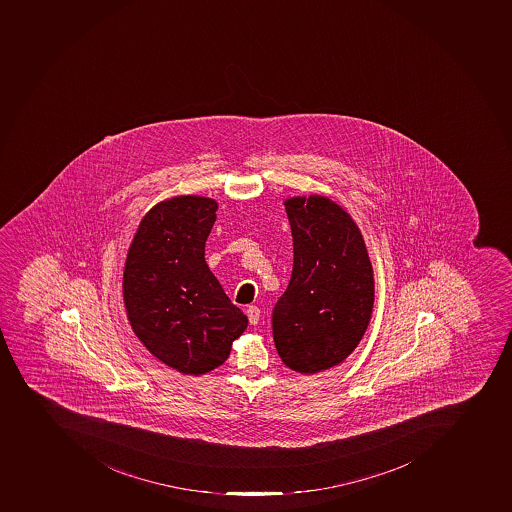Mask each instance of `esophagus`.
I'll return each instance as SVG.
<instances>
[{
    "instance_id": "obj_1",
    "label": "esophagus",
    "mask_w": 512,
    "mask_h": 512,
    "mask_svg": "<svg viewBox=\"0 0 512 512\" xmlns=\"http://www.w3.org/2000/svg\"><path fill=\"white\" fill-rule=\"evenodd\" d=\"M246 313H248V319H250V323L258 324L259 323V316H261V310H259L258 306H248V310H246Z\"/></svg>"
}]
</instances>
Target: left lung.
<instances>
[{
    "instance_id": "1",
    "label": "left lung",
    "mask_w": 512,
    "mask_h": 512,
    "mask_svg": "<svg viewBox=\"0 0 512 512\" xmlns=\"http://www.w3.org/2000/svg\"><path fill=\"white\" fill-rule=\"evenodd\" d=\"M293 269L272 313L280 360L292 371L331 370L360 344L370 324L374 277L355 220L326 196L285 199Z\"/></svg>"
}]
</instances>
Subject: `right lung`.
I'll list each match as a JSON object with an SVG mask.
<instances>
[{
  "label": "right lung",
  "mask_w": 512,
  "mask_h": 512,
  "mask_svg": "<svg viewBox=\"0 0 512 512\" xmlns=\"http://www.w3.org/2000/svg\"><path fill=\"white\" fill-rule=\"evenodd\" d=\"M217 209L214 199L191 194L155 204L134 233L123 271L134 334L157 360L189 376L222 365L248 326L204 259Z\"/></svg>",
  "instance_id": "obj_1"
}]
</instances>
